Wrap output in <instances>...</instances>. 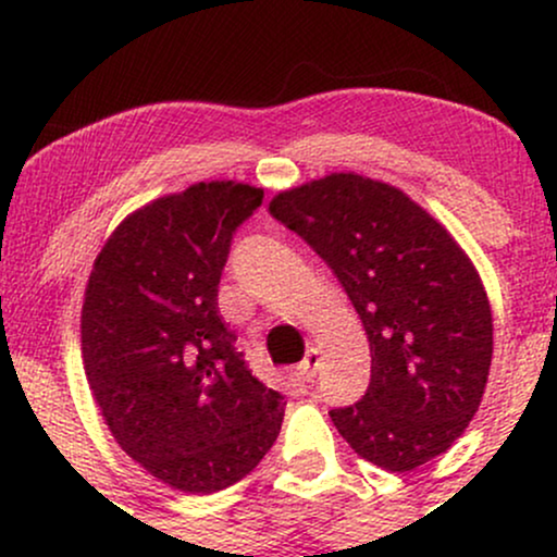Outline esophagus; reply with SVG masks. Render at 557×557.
<instances>
[{"label": "esophagus", "mask_w": 557, "mask_h": 557, "mask_svg": "<svg viewBox=\"0 0 557 557\" xmlns=\"http://www.w3.org/2000/svg\"><path fill=\"white\" fill-rule=\"evenodd\" d=\"M317 367H319V350L317 348H309L306 350V356H304V361L298 363V376L304 382H311L314 380V374H317Z\"/></svg>", "instance_id": "34e87169"}]
</instances>
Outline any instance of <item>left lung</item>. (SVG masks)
Here are the masks:
<instances>
[{
	"label": "left lung",
	"mask_w": 557,
	"mask_h": 557,
	"mask_svg": "<svg viewBox=\"0 0 557 557\" xmlns=\"http://www.w3.org/2000/svg\"><path fill=\"white\" fill-rule=\"evenodd\" d=\"M341 280L369 337L367 395L330 417L369 463L413 471L474 419L492 363V311L476 267L400 188L332 172L270 201Z\"/></svg>",
	"instance_id": "obj_1"
}]
</instances>
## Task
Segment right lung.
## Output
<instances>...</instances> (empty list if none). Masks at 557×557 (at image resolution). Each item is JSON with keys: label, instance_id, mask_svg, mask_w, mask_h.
I'll list each match as a JSON object with an SVG mask.
<instances>
[{"label": "right lung", "instance_id": "right-lung-1", "mask_svg": "<svg viewBox=\"0 0 557 557\" xmlns=\"http://www.w3.org/2000/svg\"><path fill=\"white\" fill-rule=\"evenodd\" d=\"M248 183H194L127 214L94 261L81 354L104 424L133 461L188 495L235 484L285 417L216 309L230 240L261 207Z\"/></svg>", "mask_w": 557, "mask_h": 557}]
</instances>
